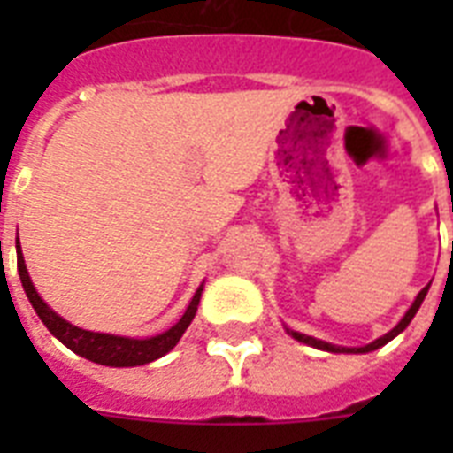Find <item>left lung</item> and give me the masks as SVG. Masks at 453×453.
I'll return each instance as SVG.
<instances>
[{"label":"left lung","mask_w":453,"mask_h":453,"mask_svg":"<svg viewBox=\"0 0 453 453\" xmlns=\"http://www.w3.org/2000/svg\"><path fill=\"white\" fill-rule=\"evenodd\" d=\"M426 294H428V287H423L421 294L416 296L414 305H411V308L407 310V315L402 317V322L397 324V326H395L393 331H388L386 336L376 338L373 343L365 345V348H338V345L324 343V341H317V338H312V336H305V334H298V331H289V334H291V336H294V338H296V341H301V343H308V345H312V348H319V350H329V352H372V350H376V348H380V345H386L388 341H393V338L397 336L400 331L407 329L409 322L414 319V315H416V312H418V308H421V303H423V298H426Z\"/></svg>","instance_id":"obj_1"}]
</instances>
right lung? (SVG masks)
<instances>
[{
    "label": "right lung",
    "instance_id": "right-lung-1",
    "mask_svg": "<svg viewBox=\"0 0 453 453\" xmlns=\"http://www.w3.org/2000/svg\"><path fill=\"white\" fill-rule=\"evenodd\" d=\"M18 275H20V282H23V289L25 294H27V298H30L32 308H35V312L39 315V319L46 324V329L51 331L53 336L58 338L63 345H67L73 352H77L81 357L91 359L96 365L105 366H141L148 365V362H155V359H159L162 355H166V352L180 341L185 329L190 326L192 317L197 312L199 296H202V287H199L197 294L192 296L188 310H185V315L180 317L169 331H164L159 336L138 341V338L110 336V334L84 331L80 329V326H73L70 322H65L63 317L56 315V312L39 298L35 287H32L27 268H25L23 254H20V247H18Z\"/></svg>",
    "mask_w": 453,
    "mask_h": 453
}]
</instances>
